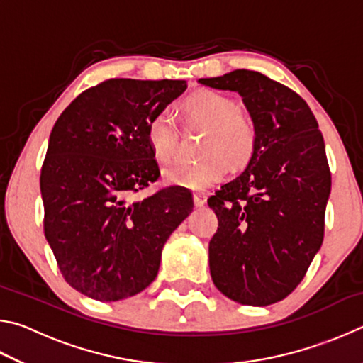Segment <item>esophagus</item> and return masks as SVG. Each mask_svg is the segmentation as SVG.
<instances>
[{
    "mask_svg": "<svg viewBox=\"0 0 363 363\" xmlns=\"http://www.w3.org/2000/svg\"><path fill=\"white\" fill-rule=\"evenodd\" d=\"M206 199H208V196H206L205 194H201V192H196V194H194V203H195V206H196V208L205 206V203H206Z\"/></svg>",
    "mask_w": 363,
    "mask_h": 363,
    "instance_id": "1",
    "label": "esophagus"
}]
</instances>
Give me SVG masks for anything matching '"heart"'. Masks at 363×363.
<instances>
[{"label":"heart","mask_w":363,"mask_h":363,"mask_svg":"<svg viewBox=\"0 0 363 363\" xmlns=\"http://www.w3.org/2000/svg\"><path fill=\"white\" fill-rule=\"evenodd\" d=\"M186 112L208 128L200 144L201 160L192 164H177L164 169L163 179L169 186L203 190L219 182L233 164L248 162L256 149V128L238 104L216 91H201L186 101ZM147 143L158 162L173 160L177 144L174 118L169 110H160L147 123Z\"/></svg>","instance_id":"obj_1"}]
</instances>
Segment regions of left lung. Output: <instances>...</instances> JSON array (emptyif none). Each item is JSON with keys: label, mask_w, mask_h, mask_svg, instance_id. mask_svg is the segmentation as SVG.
Listing matches in <instances>:
<instances>
[{"label": "left lung", "mask_w": 363, "mask_h": 363, "mask_svg": "<svg viewBox=\"0 0 363 363\" xmlns=\"http://www.w3.org/2000/svg\"><path fill=\"white\" fill-rule=\"evenodd\" d=\"M199 83L240 94L256 128L247 168L208 199L219 220L211 279L235 303L274 304L301 284L323 242L331 174L322 133L303 97L259 72Z\"/></svg>", "instance_id": "8db88e82"}]
</instances>
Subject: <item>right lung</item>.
<instances>
[{
    "label": "right lung",
    "mask_w": 363,
    "mask_h": 363,
    "mask_svg": "<svg viewBox=\"0 0 363 363\" xmlns=\"http://www.w3.org/2000/svg\"><path fill=\"white\" fill-rule=\"evenodd\" d=\"M186 89L184 79H106L52 128L40 176L45 235L65 281L84 296L108 303L145 290L192 213V194L177 186L133 200L160 176L147 123Z\"/></svg>",
    "instance_id": "obj_1"
}]
</instances>
